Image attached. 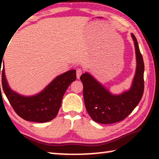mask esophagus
Returning <instances> with one entry per match:
<instances>
[{"instance_id":"34e87169","label":"esophagus","mask_w":159,"mask_h":159,"mask_svg":"<svg viewBox=\"0 0 159 159\" xmlns=\"http://www.w3.org/2000/svg\"><path fill=\"white\" fill-rule=\"evenodd\" d=\"M83 73V70L80 68H79L76 69V76L77 79H79L80 76H81V74Z\"/></svg>"}]
</instances>
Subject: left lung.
I'll return each instance as SVG.
<instances>
[{
  "label": "left lung",
  "instance_id": "1",
  "mask_svg": "<svg viewBox=\"0 0 159 159\" xmlns=\"http://www.w3.org/2000/svg\"><path fill=\"white\" fill-rule=\"evenodd\" d=\"M137 59V69L132 87L121 95H111L88 73L80 76L86 110L92 119L102 124L119 122L128 116L140 102L144 93L143 57L137 39L132 34Z\"/></svg>",
  "mask_w": 159,
  "mask_h": 159
}]
</instances>
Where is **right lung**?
<instances>
[{
	"label": "right lung",
	"instance_id": "1",
	"mask_svg": "<svg viewBox=\"0 0 159 159\" xmlns=\"http://www.w3.org/2000/svg\"><path fill=\"white\" fill-rule=\"evenodd\" d=\"M2 58L0 59V69ZM1 74L2 90L16 114L28 121L38 123L50 121L57 115L64 93L71 83L76 79V70H70L58 76L38 95L24 97L10 88L5 76L4 66L1 71L0 69Z\"/></svg>",
	"mask_w": 159,
	"mask_h": 159
}]
</instances>
